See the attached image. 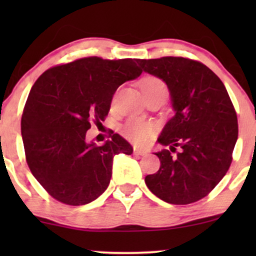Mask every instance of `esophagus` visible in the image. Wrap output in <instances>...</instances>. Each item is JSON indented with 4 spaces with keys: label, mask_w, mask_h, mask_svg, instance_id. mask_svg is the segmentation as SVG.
I'll list each match as a JSON object with an SVG mask.
<instances>
[{
    "label": "esophagus",
    "mask_w": 256,
    "mask_h": 256,
    "mask_svg": "<svg viewBox=\"0 0 256 256\" xmlns=\"http://www.w3.org/2000/svg\"><path fill=\"white\" fill-rule=\"evenodd\" d=\"M134 154L135 155H138V156H146L148 152H146V149H142V148H138V146H134Z\"/></svg>",
    "instance_id": "esophagus-1"
}]
</instances>
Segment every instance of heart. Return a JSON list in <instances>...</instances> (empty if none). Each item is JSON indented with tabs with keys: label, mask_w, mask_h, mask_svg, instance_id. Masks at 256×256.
<instances>
[{
	"label": "heart",
	"mask_w": 256,
	"mask_h": 256,
	"mask_svg": "<svg viewBox=\"0 0 256 256\" xmlns=\"http://www.w3.org/2000/svg\"><path fill=\"white\" fill-rule=\"evenodd\" d=\"M141 88L144 96L154 94L157 92L166 93V86L157 76H146L141 82ZM154 126L149 122L138 120V118H132L124 126V134L132 141H134L138 144H144L152 138L154 135Z\"/></svg>",
	"instance_id": "b5f03b06"
}]
</instances>
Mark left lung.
<instances>
[{
  "instance_id": "left-lung-1",
  "label": "left lung",
  "mask_w": 256,
  "mask_h": 256,
  "mask_svg": "<svg viewBox=\"0 0 256 256\" xmlns=\"http://www.w3.org/2000/svg\"><path fill=\"white\" fill-rule=\"evenodd\" d=\"M136 62L166 84L174 110L157 138L169 149L155 154L160 170L148 174L146 184L169 204H191L208 196L232 163L238 140L233 104L222 80L202 62L183 57Z\"/></svg>"
}]
</instances>
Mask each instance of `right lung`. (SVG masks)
Returning <instances> with one entry per match:
<instances>
[{"label":"right lung","mask_w":256,"mask_h":256,"mask_svg":"<svg viewBox=\"0 0 256 256\" xmlns=\"http://www.w3.org/2000/svg\"><path fill=\"white\" fill-rule=\"evenodd\" d=\"M141 73L136 59L88 57L48 70L34 84L20 121L24 150L34 178L58 202L96 200L110 185L114 156L132 155L118 134L99 146L86 132L92 120L104 121L118 87Z\"/></svg>","instance_id":"right-lung-1"}]
</instances>
